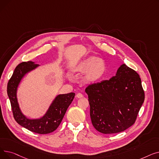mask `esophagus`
Returning <instances> with one entry per match:
<instances>
[{
    "label": "esophagus",
    "mask_w": 159,
    "mask_h": 159,
    "mask_svg": "<svg viewBox=\"0 0 159 159\" xmlns=\"http://www.w3.org/2000/svg\"><path fill=\"white\" fill-rule=\"evenodd\" d=\"M77 98H82V97H83V95L82 93H78L77 94Z\"/></svg>",
    "instance_id": "1"
}]
</instances>
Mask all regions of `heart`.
Segmentation results:
<instances>
[{
    "label": "heart",
    "mask_w": 159,
    "mask_h": 159,
    "mask_svg": "<svg viewBox=\"0 0 159 159\" xmlns=\"http://www.w3.org/2000/svg\"><path fill=\"white\" fill-rule=\"evenodd\" d=\"M79 72H86V79L88 81H95L101 78L105 70L106 64L102 60H98L95 57H89L82 61L77 66Z\"/></svg>",
    "instance_id": "obj_1"
}]
</instances>
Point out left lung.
<instances>
[{
	"mask_svg": "<svg viewBox=\"0 0 159 159\" xmlns=\"http://www.w3.org/2000/svg\"><path fill=\"white\" fill-rule=\"evenodd\" d=\"M85 91L91 122L104 134L120 133L131 126L145 97L139 74L125 64L115 77L91 84Z\"/></svg>",
	"mask_w": 159,
	"mask_h": 159,
	"instance_id": "1",
	"label": "left lung"
}]
</instances>
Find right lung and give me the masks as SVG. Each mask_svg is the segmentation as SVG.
<instances>
[{"label": "right lung", "mask_w": 159, "mask_h": 159, "mask_svg": "<svg viewBox=\"0 0 159 159\" xmlns=\"http://www.w3.org/2000/svg\"><path fill=\"white\" fill-rule=\"evenodd\" d=\"M39 64L31 61L23 62L16 67L8 81L7 93L10 98L13 117L16 122L28 130L48 134L54 131L59 126L67 109L75 97V93L58 95L49 106L46 113L39 119H28L21 112L16 98V89L22 78L29 71L36 68Z\"/></svg>", "instance_id": "right-lung-1"}]
</instances>
